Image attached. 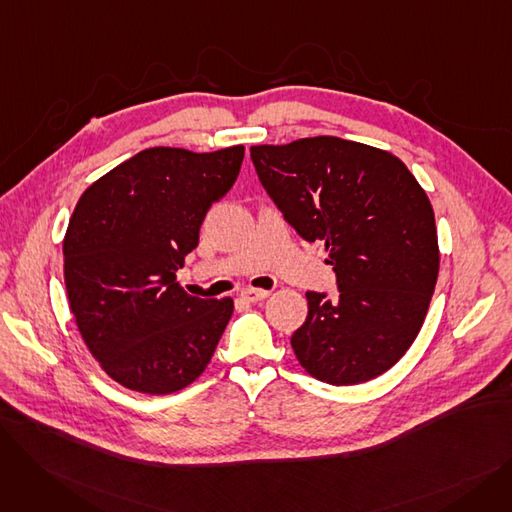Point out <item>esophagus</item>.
<instances>
[{
	"label": "esophagus",
	"instance_id": "1",
	"mask_svg": "<svg viewBox=\"0 0 512 512\" xmlns=\"http://www.w3.org/2000/svg\"><path fill=\"white\" fill-rule=\"evenodd\" d=\"M267 297H270V290H261V288L242 290V299H247L249 303H259V301H263Z\"/></svg>",
	"mask_w": 512,
	"mask_h": 512
}]
</instances>
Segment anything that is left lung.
<instances>
[{"label": "left lung", "mask_w": 512, "mask_h": 512, "mask_svg": "<svg viewBox=\"0 0 512 512\" xmlns=\"http://www.w3.org/2000/svg\"><path fill=\"white\" fill-rule=\"evenodd\" d=\"M257 176L305 240H324L338 297L307 292L290 344L332 386L378 378L415 342L438 280L434 209L402 161L338 137L255 145Z\"/></svg>", "instance_id": "left-lung-1"}]
</instances>
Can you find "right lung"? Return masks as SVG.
<instances>
[{"mask_svg": "<svg viewBox=\"0 0 512 512\" xmlns=\"http://www.w3.org/2000/svg\"><path fill=\"white\" fill-rule=\"evenodd\" d=\"M245 147H151L93 182L64 236L70 311L91 355L120 386L172 394L209 365L234 303L176 282L207 209L240 172Z\"/></svg>", "mask_w": 512, "mask_h": 512, "instance_id": "1", "label": "right lung"}]
</instances>
